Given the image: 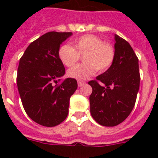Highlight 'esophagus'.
<instances>
[{"label": "esophagus", "mask_w": 158, "mask_h": 158, "mask_svg": "<svg viewBox=\"0 0 158 158\" xmlns=\"http://www.w3.org/2000/svg\"><path fill=\"white\" fill-rule=\"evenodd\" d=\"M77 84L79 87H81L82 85H84L85 84V81H77Z\"/></svg>", "instance_id": "34e87169"}]
</instances>
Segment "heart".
I'll return each mask as SVG.
<instances>
[{"label":"heart","instance_id":"b5f03b06","mask_svg":"<svg viewBox=\"0 0 158 158\" xmlns=\"http://www.w3.org/2000/svg\"><path fill=\"white\" fill-rule=\"evenodd\" d=\"M73 47L67 44L61 46L58 58L64 65H74L83 56V64L73 67L68 70L69 77L79 81L85 80L96 73H104L114 62L115 49L111 43L104 42L101 38L94 35H84L73 41Z\"/></svg>","mask_w":158,"mask_h":158}]
</instances>
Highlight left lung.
<instances>
[{
	"label": "left lung",
	"mask_w": 158,
	"mask_h": 158,
	"mask_svg": "<svg viewBox=\"0 0 158 158\" xmlns=\"http://www.w3.org/2000/svg\"><path fill=\"white\" fill-rule=\"evenodd\" d=\"M114 62L106 72L89 81L90 112L96 123L115 127L123 122L135 107L140 84L139 58L128 42L115 35Z\"/></svg>",
	"instance_id": "obj_1"
}]
</instances>
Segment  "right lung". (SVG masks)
Here are the masks:
<instances>
[{
  "mask_svg": "<svg viewBox=\"0 0 158 158\" xmlns=\"http://www.w3.org/2000/svg\"><path fill=\"white\" fill-rule=\"evenodd\" d=\"M71 35L47 32L31 43L19 59L16 83L22 104L27 115L42 126L55 127L65 120L70 96L77 89L74 78L61 79L65 69L58 50Z\"/></svg>",
  "mask_w": 158,
  "mask_h": 158,
  "instance_id": "right-lung-1",
  "label": "right lung"
}]
</instances>
